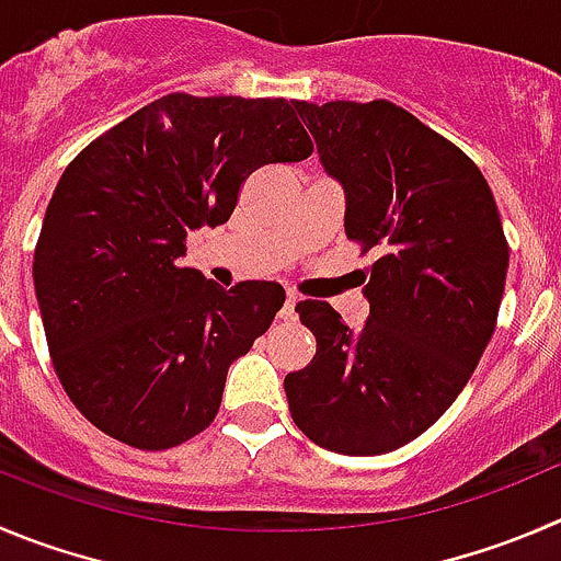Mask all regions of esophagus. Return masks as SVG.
Segmentation results:
<instances>
[{
    "instance_id": "1",
    "label": "esophagus",
    "mask_w": 561,
    "mask_h": 561,
    "mask_svg": "<svg viewBox=\"0 0 561 561\" xmlns=\"http://www.w3.org/2000/svg\"><path fill=\"white\" fill-rule=\"evenodd\" d=\"M295 306H297V295H286V302H284V308H280V313H277V317L284 319V322H291V319L297 317L295 313Z\"/></svg>"
}]
</instances>
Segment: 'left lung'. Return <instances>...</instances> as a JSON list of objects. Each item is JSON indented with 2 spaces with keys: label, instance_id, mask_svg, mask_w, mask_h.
I'll list each match as a JSON object with an SVG mask.
<instances>
[{
  "label": "left lung",
  "instance_id": "obj_1",
  "mask_svg": "<svg viewBox=\"0 0 561 561\" xmlns=\"http://www.w3.org/2000/svg\"><path fill=\"white\" fill-rule=\"evenodd\" d=\"M324 170L346 190V239L369 266V319L352 333L322 300L297 302L317 355L286 375L295 424L322 449L375 457L449 410L488 346L510 244L482 170L391 101H297Z\"/></svg>",
  "mask_w": 561,
  "mask_h": 561
}]
</instances>
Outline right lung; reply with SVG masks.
Wrapping results in <instances>:
<instances>
[{
  "mask_svg": "<svg viewBox=\"0 0 561 561\" xmlns=\"http://www.w3.org/2000/svg\"><path fill=\"white\" fill-rule=\"evenodd\" d=\"M311 153L297 101L168 93L73 157L32 277L51 364L90 424L162 451L215 421L228 366L286 291L272 280L226 291L175 261L186 233L233 215L253 170Z\"/></svg>",
  "mask_w": 561,
  "mask_h": 561,
  "instance_id": "add662e5",
  "label": "right lung"
}]
</instances>
